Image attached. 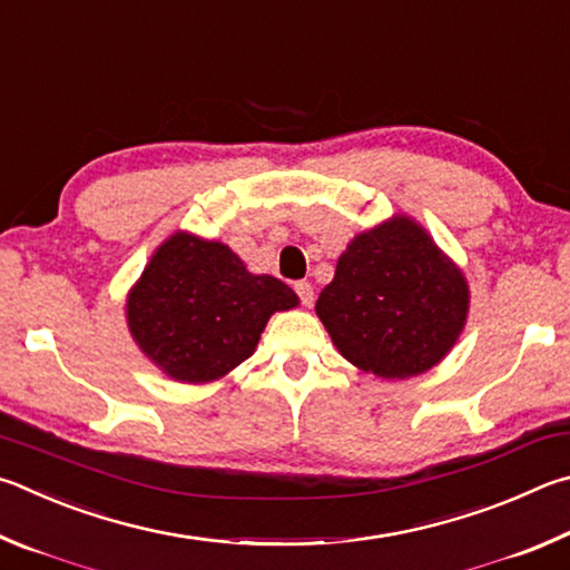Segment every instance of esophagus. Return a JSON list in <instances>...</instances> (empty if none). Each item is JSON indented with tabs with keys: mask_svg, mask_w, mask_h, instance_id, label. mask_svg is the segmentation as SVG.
<instances>
[{
	"mask_svg": "<svg viewBox=\"0 0 570 570\" xmlns=\"http://www.w3.org/2000/svg\"><path fill=\"white\" fill-rule=\"evenodd\" d=\"M295 293H297V297H301V303H303L305 307L313 305L315 291H313L311 283H305V279H301V283H295Z\"/></svg>",
	"mask_w": 570,
	"mask_h": 570,
	"instance_id": "obj_1",
	"label": "esophagus"
}]
</instances>
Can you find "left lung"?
Here are the masks:
<instances>
[{
    "label": "left lung",
    "mask_w": 570,
    "mask_h": 570,
    "mask_svg": "<svg viewBox=\"0 0 570 570\" xmlns=\"http://www.w3.org/2000/svg\"><path fill=\"white\" fill-rule=\"evenodd\" d=\"M471 287L407 215L355 235L315 313L347 363L383 381L431 371L461 337Z\"/></svg>",
    "instance_id": "1"
}]
</instances>
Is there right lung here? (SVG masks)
Here are the masks:
<instances>
[{
    "mask_svg": "<svg viewBox=\"0 0 570 570\" xmlns=\"http://www.w3.org/2000/svg\"><path fill=\"white\" fill-rule=\"evenodd\" d=\"M297 305L293 287L253 275L225 243L177 229L129 287L125 315L149 363L177 383L203 385L255 353L269 315Z\"/></svg>",
    "mask_w": 570,
    "mask_h": 570,
    "instance_id": "add662e5",
    "label": "right lung"
}]
</instances>
